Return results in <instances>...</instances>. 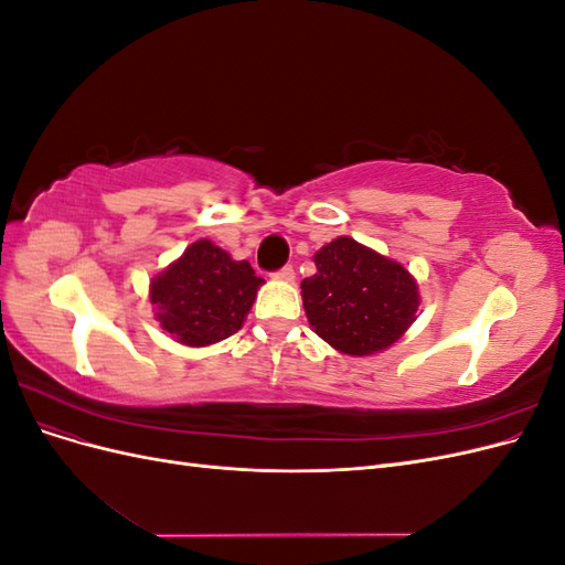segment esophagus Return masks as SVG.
<instances>
[{
    "label": "esophagus",
    "instance_id": "34e87169",
    "mask_svg": "<svg viewBox=\"0 0 565 565\" xmlns=\"http://www.w3.org/2000/svg\"><path fill=\"white\" fill-rule=\"evenodd\" d=\"M273 278L285 280V282H292L295 280V268L292 266H282L278 270H273Z\"/></svg>",
    "mask_w": 565,
    "mask_h": 565
}]
</instances>
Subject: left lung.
<instances>
[{"label":"left lung","mask_w":565,"mask_h":565,"mask_svg":"<svg viewBox=\"0 0 565 565\" xmlns=\"http://www.w3.org/2000/svg\"><path fill=\"white\" fill-rule=\"evenodd\" d=\"M303 278L306 318L318 337L347 355L388 349L415 322L417 285L409 273L351 237H337Z\"/></svg>","instance_id":"1"}]
</instances>
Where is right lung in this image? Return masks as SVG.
Masks as SVG:
<instances>
[{
	"instance_id": "add662e5",
	"label": "right lung",
	"mask_w": 565,
	"mask_h": 565,
	"mask_svg": "<svg viewBox=\"0 0 565 565\" xmlns=\"http://www.w3.org/2000/svg\"><path fill=\"white\" fill-rule=\"evenodd\" d=\"M264 280L247 262L198 241L150 282L162 328L185 347H207L243 328Z\"/></svg>"
}]
</instances>
